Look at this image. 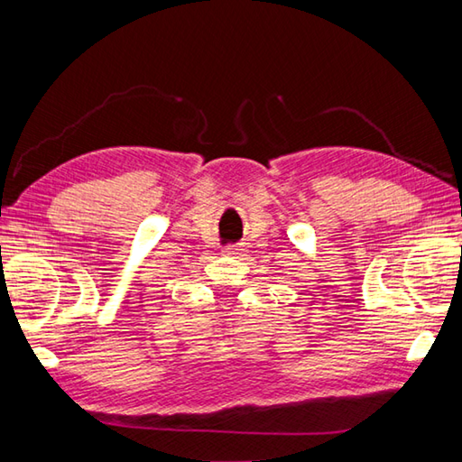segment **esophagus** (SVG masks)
<instances>
[{
	"label": "esophagus",
	"mask_w": 462,
	"mask_h": 462,
	"mask_svg": "<svg viewBox=\"0 0 462 462\" xmlns=\"http://www.w3.org/2000/svg\"><path fill=\"white\" fill-rule=\"evenodd\" d=\"M242 250H244L242 244H230V246H226L222 252L228 254V256H234V254H240Z\"/></svg>",
	"instance_id": "esophagus-1"
}]
</instances>
